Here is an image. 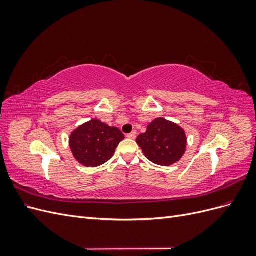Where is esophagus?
<instances>
[{"instance_id": "esophagus-1", "label": "esophagus", "mask_w": 256, "mask_h": 256, "mask_svg": "<svg viewBox=\"0 0 256 256\" xmlns=\"http://www.w3.org/2000/svg\"><path fill=\"white\" fill-rule=\"evenodd\" d=\"M136 130H134L132 132H130V134H127L128 138H136Z\"/></svg>"}]
</instances>
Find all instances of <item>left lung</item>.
Wrapping results in <instances>:
<instances>
[{
  "label": "left lung",
  "mask_w": 256,
  "mask_h": 256,
  "mask_svg": "<svg viewBox=\"0 0 256 256\" xmlns=\"http://www.w3.org/2000/svg\"><path fill=\"white\" fill-rule=\"evenodd\" d=\"M145 157L158 166H168L182 158L187 138L184 131L176 124L164 118L150 122L145 134L136 138Z\"/></svg>",
  "instance_id": "1"
}]
</instances>
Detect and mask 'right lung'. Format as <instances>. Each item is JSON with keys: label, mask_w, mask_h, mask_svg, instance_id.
Returning <instances> with one entry per match:
<instances>
[{"label": "right lung", "mask_w": 256, "mask_h": 256, "mask_svg": "<svg viewBox=\"0 0 256 256\" xmlns=\"http://www.w3.org/2000/svg\"><path fill=\"white\" fill-rule=\"evenodd\" d=\"M125 138L116 127H109L98 120L76 128L69 138L74 158L90 168L102 166L110 160L116 147Z\"/></svg>", "instance_id": "obj_1"}]
</instances>
